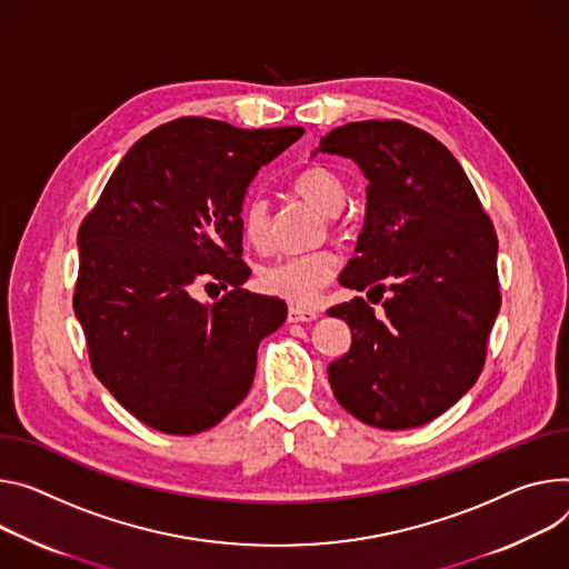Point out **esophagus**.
<instances>
[{"instance_id":"esophagus-1","label":"esophagus","mask_w":569,"mask_h":569,"mask_svg":"<svg viewBox=\"0 0 569 569\" xmlns=\"http://www.w3.org/2000/svg\"><path fill=\"white\" fill-rule=\"evenodd\" d=\"M318 318L320 313L311 311V308H297V306L288 308V322H313Z\"/></svg>"}]
</instances>
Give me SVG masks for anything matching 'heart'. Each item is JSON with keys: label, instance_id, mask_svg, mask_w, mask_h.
Instances as JSON below:
<instances>
[{"label": "heart", "instance_id": "b5f03b06", "mask_svg": "<svg viewBox=\"0 0 569 569\" xmlns=\"http://www.w3.org/2000/svg\"><path fill=\"white\" fill-rule=\"evenodd\" d=\"M292 188L327 216H333L342 209L347 194L342 179L325 166L303 168L292 179ZM240 233L244 242L253 249H263L268 244L270 211L263 199L253 197L244 201L240 211ZM338 268L340 258L331 249L288 253L274 258V261L258 270V288L290 303L308 306L333 281Z\"/></svg>", "mask_w": 569, "mask_h": 569}]
</instances>
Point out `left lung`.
Segmentation results:
<instances>
[{"mask_svg": "<svg viewBox=\"0 0 569 569\" xmlns=\"http://www.w3.org/2000/svg\"><path fill=\"white\" fill-rule=\"evenodd\" d=\"M320 151L366 172L368 213L340 274L353 290L390 291L383 313L356 297L329 308L351 349L329 366L338 403L386 431L422 427L468 392L501 306L497 233L468 174L431 133L401 120L349 122Z\"/></svg>", "mask_w": 569, "mask_h": 569, "instance_id": "left-lung-1", "label": "left lung"}]
</instances>
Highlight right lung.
<instances>
[{
    "instance_id": "add662e5",
    "label": "right lung",
    "mask_w": 569,
    "mask_h": 569,
    "mask_svg": "<svg viewBox=\"0 0 569 569\" xmlns=\"http://www.w3.org/2000/svg\"><path fill=\"white\" fill-rule=\"evenodd\" d=\"M301 133L166 122L124 153L83 218L72 306L90 368L147 427L201 433L249 392L258 345L286 316L240 288V209L253 174ZM216 280L226 297L199 305L193 288Z\"/></svg>"
}]
</instances>
